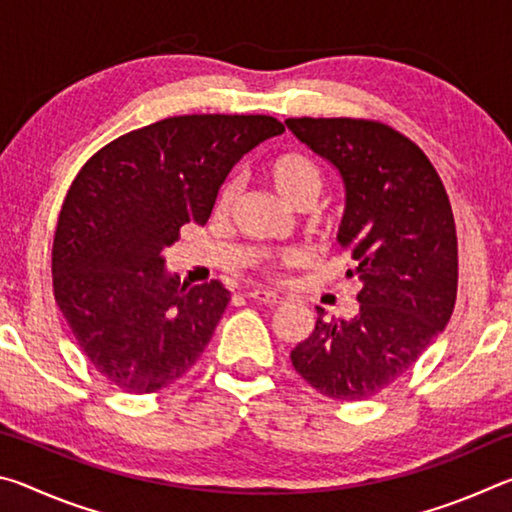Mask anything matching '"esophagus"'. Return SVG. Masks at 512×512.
Returning a JSON list of instances; mask_svg holds the SVG:
<instances>
[{"label": "esophagus", "mask_w": 512, "mask_h": 512, "mask_svg": "<svg viewBox=\"0 0 512 512\" xmlns=\"http://www.w3.org/2000/svg\"><path fill=\"white\" fill-rule=\"evenodd\" d=\"M248 298H253L255 302H262V305H268V307H277L284 302L282 296H277L275 291H266V289H250Z\"/></svg>", "instance_id": "1"}]
</instances>
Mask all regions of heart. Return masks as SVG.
I'll list each match as a JSON object with an SVG mask.
<instances>
[{
  "instance_id": "heart-1",
  "label": "heart",
  "mask_w": 512,
  "mask_h": 512,
  "mask_svg": "<svg viewBox=\"0 0 512 512\" xmlns=\"http://www.w3.org/2000/svg\"><path fill=\"white\" fill-rule=\"evenodd\" d=\"M264 176L268 185L273 187V192L282 198L284 203L291 207H302V205H314L316 198L323 192V171H320L318 164L309 158V155L300 151H287L275 155V158L266 164ZM237 198V185L225 183L219 201H216V210L228 212L232 203ZM296 255L284 253L273 262H268L266 268L273 271V268L289 266L296 262Z\"/></svg>"
}]
</instances>
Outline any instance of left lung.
I'll return each mask as SVG.
<instances>
[{
    "mask_svg": "<svg viewBox=\"0 0 512 512\" xmlns=\"http://www.w3.org/2000/svg\"><path fill=\"white\" fill-rule=\"evenodd\" d=\"M284 124L339 171L345 212L339 244L357 266L359 314L318 318L291 350L298 375L332 400H366L409 370L449 323L458 244L452 205L427 155L391 126L368 119Z\"/></svg>",
    "mask_w": 512,
    "mask_h": 512,
    "instance_id": "left-lung-1",
    "label": "left lung"
}]
</instances>
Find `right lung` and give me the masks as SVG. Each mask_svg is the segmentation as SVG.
I'll return each mask as SVG.
<instances>
[{
  "label": "right lung",
  "mask_w": 512,
  "mask_h": 512,
  "mask_svg": "<svg viewBox=\"0 0 512 512\" xmlns=\"http://www.w3.org/2000/svg\"><path fill=\"white\" fill-rule=\"evenodd\" d=\"M266 115H183L103 146L58 216L54 296L81 352L121 391L144 395L194 366L230 302L221 282L180 287L162 250L205 225L230 169L268 137Z\"/></svg>",
  "instance_id": "obj_1"
}]
</instances>
